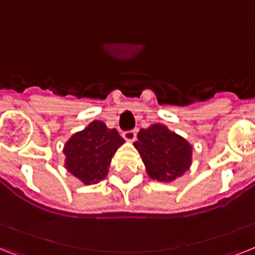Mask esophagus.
Segmentation results:
<instances>
[{
  "instance_id": "34e87169",
  "label": "esophagus",
  "mask_w": 255,
  "mask_h": 255,
  "mask_svg": "<svg viewBox=\"0 0 255 255\" xmlns=\"http://www.w3.org/2000/svg\"><path fill=\"white\" fill-rule=\"evenodd\" d=\"M122 137L125 138L128 142H134L135 137H137V133H135V130H129V131H124Z\"/></svg>"
}]
</instances>
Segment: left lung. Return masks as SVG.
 Returning a JSON list of instances; mask_svg holds the SVG:
<instances>
[{
    "mask_svg": "<svg viewBox=\"0 0 255 255\" xmlns=\"http://www.w3.org/2000/svg\"><path fill=\"white\" fill-rule=\"evenodd\" d=\"M134 147L141 155L146 173L159 182H171L191 166L193 147L165 125L154 124L138 131Z\"/></svg>",
    "mask_w": 255,
    "mask_h": 255,
    "instance_id": "8db88e82",
    "label": "left lung"
}]
</instances>
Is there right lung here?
I'll return each mask as SVG.
<instances>
[{
	"mask_svg": "<svg viewBox=\"0 0 255 255\" xmlns=\"http://www.w3.org/2000/svg\"><path fill=\"white\" fill-rule=\"evenodd\" d=\"M124 143L117 130L96 120L65 143V167L85 185L98 183L108 175L112 158Z\"/></svg>",
	"mask_w": 255,
	"mask_h": 255,
	"instance_id": "1",
	"label": "right lung"
}]
</instances>
